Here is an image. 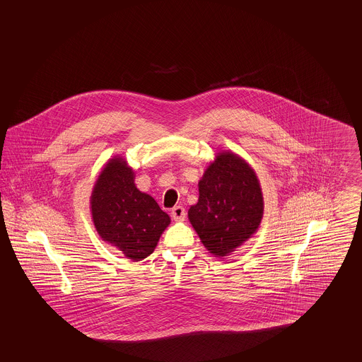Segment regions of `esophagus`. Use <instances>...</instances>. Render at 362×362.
<instances>
[{"instance_id":"34e87169","label":"esophagus","mask_w":362,"mask_h":362,"mask_svg":"<svg viewBox=\"0 0 362 362\" xmlns=\"http://www.w3.org/2000/svg\"><path fill=\"white\" fill-rule=\"evenodd\" d=\"M171 216H173L175 221H185L186 218V210L183 206H175L171 210Z\"/></svg>"}]
</instances>
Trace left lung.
<instances>
[{"label": "left lung", "instance_id": "left-lung-1", "mask_svg": "<svg viewBox=\"0 0 362 362\" xmlns=\"http://www.w3.org/2000/svg\"><path fill=\"white\" fill-rule=\"evenodd\" d=\"M189 220L207 251L230 255L252 238L263 217V195L251 165L233 152H218L198 183Z\"/></svg>", "mask_w": 362, "mask_h": 362}]
</instances>
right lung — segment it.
<instances>
[{
	"label": "right lung",
	"mask_w": 362,
	"mask_h": 362,
	"mask_svg": "<svg viewBox=\"0 0 362 362\" xmlns=\"http://www.w3.org/2000/svg\"><path fill=\"white\" fill-rule=\"evenodd\" d=\"M134 176L126 158H110L92 189L90 213L99 236L138 262L155 251L171 218L149 194L137 189Z\"/></svg>",
	"instance_id": "obj_1"
}]
</instances>
